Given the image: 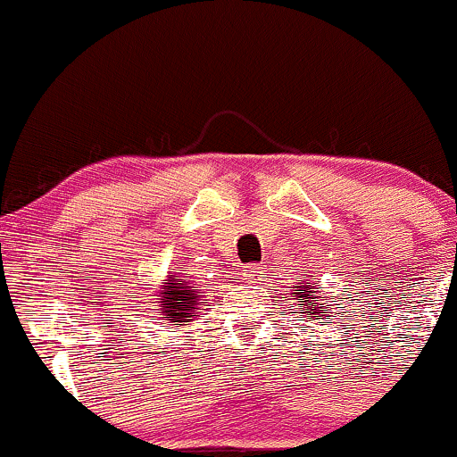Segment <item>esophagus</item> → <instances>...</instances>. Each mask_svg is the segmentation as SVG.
<instances>
[{
	"mask_svg": "<svg viewBox=\"0 0 457 457\" xmlns=\"http://www.w3.org/2000/svg\"><path fill=\"white\" fill-rule=\"evenodd\" d=\"M241 276H243V280H245V283H258V280H261V276H262V267L261 265L243 267Z\"/></svg>",
	"mask_w": 457,
	"mask_h": 457,
	"instance_id": "1",
	"label": "esophagus"
}]
</instances>
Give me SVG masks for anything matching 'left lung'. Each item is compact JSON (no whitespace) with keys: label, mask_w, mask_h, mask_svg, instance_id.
Wrapping results in <instances>:
<instances>
[{"label":"left lung","mask_w":457,"mask_h":457,"mask_svg":"<svg viewBox=\"0 0 457 457\" xmlns=\"http://www.w3.org/2000/svg\"><path fill=\"white\" fill-rule=\"evenodd\" d=\"M314 289H320V287H310V285L307 283H298V285H294V289H292V294L294 296H296V303L301 307H298V314H305V316H312L314 318V320H318V318L320 316H327L329 314V312H327V305L325 303H318V301H312V298H316L314 296ZM322 301H327L325 296H322ZM310 304L311 307L307 308L306 305Z\"/></svg>","instance_id":"8db88e82"}]
</instances>
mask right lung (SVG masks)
<instances>
[{
	"label": "right lung",
	"instance_id": "right-lung-1",
	"mask_svg": "<svg viewBox=\"0 0 457 457\" xmlns=\"http://www.w3.org/2000/svg\"><path fill=\"white\" fill-rule=\"evenodd\" d=\"M161 298V314H163V320L170 322H190L192 314L199 310L201 292L192 289L181 276H170L168 283L161 285L159 289Z\"/></svg>",
	"mask_w": 457,
	"mask_h": 457
}]
</instances>
